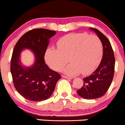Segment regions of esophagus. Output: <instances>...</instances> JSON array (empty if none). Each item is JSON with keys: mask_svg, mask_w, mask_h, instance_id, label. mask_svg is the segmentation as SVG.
<instances>
[{"mask_svg": "<svg viewBox=\"0 0 125 125\" xmlns=\"http://www.w3.org/2000/svg\"><path fill=\"white\" fill-rule=\"evenodd\" d=\"M62 77L63 78H64L70 79V80H71V79L73 78L72 77H70V76H65V75H62Z\"/></svg>", "mask_w": 125, "mask_h": 125, "instance_id": "1", "label": "esophagus"}]
</instances>
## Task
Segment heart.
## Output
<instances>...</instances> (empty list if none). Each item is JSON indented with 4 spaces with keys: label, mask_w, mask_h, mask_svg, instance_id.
<instances>
[{
    "label": "heart",
    "mask_w": 125,
    "mask_h": 125,
    "mask_svg": "<svg viewBox=\"0 0 125 125\" xmlns=\"http://www.w3.org/2000/svg\"><path fill=\"white\" fill-rule=\"evenodd\" d=\"M57 46L58 49L49 47L46 50L45 62L53 70L60 71L68 58L71 63L63 69L68 75L90 74L102 59L103 47L101 40L86 32L65 35L57 41Z\"/></svg>",
    "instance_id": "heart-1"
}]
</instances>
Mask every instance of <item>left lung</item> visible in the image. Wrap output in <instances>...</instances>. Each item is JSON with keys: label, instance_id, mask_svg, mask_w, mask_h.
Returning <instances> with one entry per match:
<instances>
[{"label": "left lung", "instance_id": "obj_1", "mask_svg": "<svg viewBox=\"0 0 125 125\" xmlns=\"http://www.w3.org/2000/svg\"><path fill=\"white\" fill-rule=\"evenodd\" d=\"M101 40L103 46V56L97 68L89 76L83 78V86L77 91L81 97L94 99L103 96L110 87L115 71V59L114 51L107 37L100 31L91 28Z\"/></svg>", "mask_w": 125, "mask_h": 125}]
</instances>
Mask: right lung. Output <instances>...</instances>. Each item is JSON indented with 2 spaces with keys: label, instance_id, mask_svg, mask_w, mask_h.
<instances>
[{
  "label": "right lung",
  "instance_id": "1",
  "mask_svg": "<svg viewBox=\"0 0 125 125\" xmlns=\"http://www.w3.org/2000/svg\"><path fill=\"white\" fill-rule=\"evenodd\" d=\"M56 34L47 29H34L26 32L15 45L11 56L10 72L15 89L26 99L41 102L53 93L61 76L45 64L44 55L49 39ZM24 48L32 50L35 61L31 67L22 65L20 54Z\"/></svg>",
  "mask_w": 125,
  "mask_h": 125
}]
</instances>
